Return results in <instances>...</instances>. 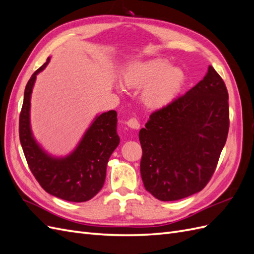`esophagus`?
<instances>
[{"instance_id": "esophagus-1", "label": "esophagus", "mask_w": 254, "mask_h": 254, "mask_svg": "<svg viewBox=\"0 0 254 254\" xmlns=\"http://www.w3.org/2000/svg\"><path fill=\"white\" fill-rule=\"evenodd\" d=\"M126 124H127L128 127L132 128V129H139V128H140V123H139V121H137V120L134 119V118L129 119V120L126 122Z\"/></svg>"}]
</instances>
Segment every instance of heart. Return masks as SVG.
<instances>
[{
  "instance_id": "obj_1",
  "label": "heart",
  "mask_w": 254,
  "mask_h": 254,
  "mask_svg": "<svg viewBox=\"0 0 254 254\" xmlns=\"http://www.w3.org/2000/svg\"><path fill=\"white\" fill-rule=\"evenodd\" d=\"M122 81L128 88H144L142 103L157 110L174 101L183 84L184 73L164 59H153L130 64L123 72Z\"/></svg>"
}]
</instances>
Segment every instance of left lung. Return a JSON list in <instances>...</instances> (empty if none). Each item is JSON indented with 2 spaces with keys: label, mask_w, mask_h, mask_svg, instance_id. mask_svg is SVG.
<instances>
[{
  "label": "left lung",
  "mask_w": 254,
  "mask_h": 254,
  "mask_svg": "<svg viewBox=\"0 0 254 254\" xmlns=\"http://www.w3.org/2000/svg\"><path fill=\"white\" fill-rule=\"evenodd\" d=\"M226 84L209 66L202 80L152 112L139 133L146 190L162 201L200 191L217 166L229 131Z\"/></svg>",
  "instance_id": "1"
}]
</instances>
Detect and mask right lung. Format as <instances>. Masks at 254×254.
<instances>
[{
	"mask_svg": "<svg viewBox=\"0 0 254 254\" xmlns=\"http://www.w3.org/2000/svg\"><path fill=\"white\" fill-rule=\"evenodd\" d=\"M41 65L28 80L19 120V135L27 164L37 181L49 194L71 202H83L102 190L107 163L120 144L117 132L118 113L114 110L97 115L76 148L66 157L57 158L37 143L30 128V96Z\"/></svg>",
	"mask_w": 254,
	"mask_h": 254,
	"instance_id": "add662e5",
	"label": "right lung"
}]
</instances>
